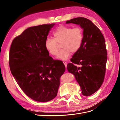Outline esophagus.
I'll return each mask as SVG.
<instances>
[{
    "mask_svg": "<svg viewBox=\"0 0 120 120\" xmlns=\"http://www.w3.org/2000/svg\"><path fill=\"white\" fill-rule=\"evenodd\" d=\"M64 66H66V67L67 68V62H66V61H64Z\"/></svg>",
    "mask_w": 120,
    "mask_h": 120,
    "instance_id": "34e87169",
    "label": "esophagus"
}]
</instances>
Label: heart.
I'll use <instances>...</instances> for the list:
<instances>
[{
    "label": "heart",
    "instance_id": "obj_1",
    "mask_svg": "<svg viewBox=\"0 0 120 120\" xmlns=\"http://www.w3.org/2000/svg\"><path fill=\"white\" fill-rule=\"evenodd\" d=\"M54 38H48L45 41V47L48 52L53 56L57 55L59 43L63 48L58 53L60 60H67L71 52H77L80 49L83 39V32L80 26L72 28L66 25H60L53 33Z\"/></svg>",
    "mask_w": 120,
    "mask_h": 120
}]
</instances>
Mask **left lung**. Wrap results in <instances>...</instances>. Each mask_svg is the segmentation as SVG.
<instances>
[{
	"label": "left lung",
	"mask_w": 120,
	"mask_h": 120,
	"mask_svg": "<svg viewBox=\"0 0 120 120\" xmlns=\"http://www.w3.org/2000/svg\"><path fill=\"white\" fill-rule=\"evenodd\" d=\"M70 23L79 24L83 28V39L80 49L74 54L67 68L75 75L82 95L90 96L100 89L104 81L107 61L106 42L99 28L90 20L79 17L66 22Z\"/></svg>",
	"instance_id": "8db88e82"
}]
</instances>
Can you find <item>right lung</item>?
<instances>
[{
	"mask_svg": "<svg viewBox=\"0 0 120 120\" xmlns=\"http://www.w3.org/2000/svg\"><path fill=\"white\" fill-rule=\"evenodd\" d=\"M54 25L26 29L13 39L9 54L11 74L18 85L32 100L46 102L56 96L60 78L66 71L62 61L49 56L45 41Z\"/></svg>",
	"mask_w": 120,
	"mask_h": 120,
	"instance_id": "1",
	"label": "right lung"
}]
</instances>
